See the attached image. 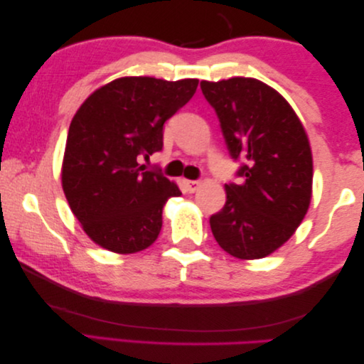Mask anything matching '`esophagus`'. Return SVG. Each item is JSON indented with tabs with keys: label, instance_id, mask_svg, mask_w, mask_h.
<instances>
[{
	"label": "esophagus",
	"instance_id": "obj_1",
	"mask_svg": "<svg viewBox=\"0 0 364 364\" xmlns=\"http://www.w3.org/2000/svg\"><path fill=\"white\" fill-rule=\"evenodd\" d=\"M183 183H186L187 192H190V193L196 192V190H198V187H200V181H183Z\"/></svg>",
	"mask_w": 364,
	"mask_h": 364
}]
</instances>
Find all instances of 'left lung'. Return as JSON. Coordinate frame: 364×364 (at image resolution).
<instances>
[{
    "instance_id": "obj_1",
    "label": "left lung",
    "mask_w": 364,
    "mask_h": 364,
    "mask_svg": "<svg viewBox=\"0 0 364 364\" xmlns=\"http://www.w3.org/2000/svg\"><path fill=\"white\" fill-rule=\"evenodd\" d=\"M200 87L230 158L240 161L242 181L225 183V205L210 218L213 235L235 258H264L294 235L311 201L306 132L282 95L263 82L232 77Z\"/></svg>"
}]
</instances>
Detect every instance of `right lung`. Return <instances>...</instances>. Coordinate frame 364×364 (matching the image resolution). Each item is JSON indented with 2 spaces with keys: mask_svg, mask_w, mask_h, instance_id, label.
<instances>
[{
  "mask_svg": "<svg viewBox=\"0 0 364 364\" xmlns=\"http://www.w3.org/2000/svg\"><path fill=\"white\" fill-rule=\"evenodd\" d=\"M196 79L168 82L122 77L98 88L70 122L63 161V190L74 216L109 252H141L156 240L163 206L182 195L140 156L163 150L164 122L186 106Z\"/></svg>",
  "mask_w": 364,
  "mask_h": 364,
  "instance_id": "1",
  "label": "right lung"
}]
</instances>
